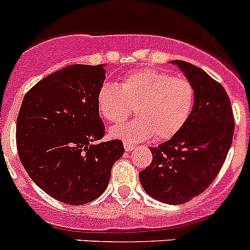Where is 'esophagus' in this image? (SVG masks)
Returning a JSON list of instances; mask_svg holds the SVG:
<instances>
[{
  "label": "esophagus",
  "instance_id": "esophagus-1",
  "mask_svg": "<svg viewBox=\"0 0 250 250\" xmlns=\"http://www.w3.org/2000/svg\"><path fill=\"white\" fill-rule=\"evenodd\" d=\"M124 147H125V150H126V151H132L135 148V146L132 145V144L124 143Z\"/></svg>",
  "mask_w": 250,
  "mask_h": 250
}]
</instances>
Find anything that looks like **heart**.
<instances>
[{
    "mask_svg": "<svg viewBox=\"0 0 250 250\" xmlns=\"http://www.w3.org/2000/svg\"><path fill=\"white\" fill-rule=\"evenodd\" d=\"M196 104V89L185 77L152 68L136 70L120 85L106 83L97 97L98 111L107 123L119 124L134 111L139 118L110 130L126 143H139L155 135L167 140L177 135L189 120Z\"/></svg>",
    "mask_w": 250,
    "mask_h": 250,
    "instance_id": "heart-1",
    "label": "heart"
}]
</instances>
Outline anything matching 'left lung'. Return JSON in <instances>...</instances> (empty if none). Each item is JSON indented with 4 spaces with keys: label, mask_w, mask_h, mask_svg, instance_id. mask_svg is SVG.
I'll return each mask as SVG.
<instances>
[{
    "label": "left lung",
    "mask_w": 250,
    "mask_h": 250,
    "mask_svg": "<svg viewBox=\"0 0 250 250\" xmlns=\"http://www.w3.org/2000/svg\"><path fill=\"white\" fill-rule=\"evenodd\" d=\"M196 89L193 111L182 130L151 147L152 161L139 178L144 189L167 205H182L216 180L233 140L234 118L223 86L205 70L172 61Z\"/></svg>",
    "instance_id": "1"
}]
</instances>
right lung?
Instances as JSON below:
<instances>
[{"instance_id": "1", "label": "right lung", "mask_w": 250, "mask_h": 250, "mask_svg": "<svg viewBox=\"0 0 250 250\" xmlns=\"http://www.w3.org/2000/svg\"><path fill=\"white\" fill-rule=\"evenodd\" d=\"M105 72L103 64L62 68L27 91L18 113L16 143L24 170L45 193L67 205L98 198L125 152L120 140L100 141L105 126L97 97Z\"/></svg>"}]
</instances>
